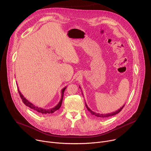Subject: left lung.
I'll list each match as a JSON object with an SVG mask.
<instances>
[{"mask_svg":"<svg viewBox=\"0 0 151 151\" xmlns=\"http://www.w3.org/2000/svg\"><path fill=\"white\" fill-rule=\"evenodd\" d=\"M79 88H81L80 87H79ZM124 106H125V104H124V106H122L121 107H120V108H119L118 110L116 111L115 112H112V113H109V114H99V113H96V112H94L92 111L89 108V107H88L87 103H85V106H86V107H87V108L88 111L93 115H94V116H96V117H97V118H108V117H110V116H114V115H115L118 114V113H119V112L121 111V110L123 109V107H124Z\"/></svg>","mask_w":151,"mask_h":151,"instance_id":"obj_1","label":"left lung"}]
</instances>
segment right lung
I'll use <instances>...</instances> for the list:
<instances>
[{"label": "right lung", "instance_id": "1", "mask_svg": "<svg viewBox=\"0 0 151 151\" xmlns=\"http://www.w3.org/2000/svg\"><path fill=\"white\" fill-rule=\"evenodd\" d=\"M66 88V87H64L62 90H61V100L60 101V102L58 103V104L55 106L54 107H53V108L52 109H43V108H41V107H39L35 105H34L33 104H32L31 102H30L29 100H27L23 96V94H21V93L19 91V88L18 87V93L19 94V96H20V97L21 99H22V101L24 103V104L25 105H26L27 106L29 107L30 109L37 112L39 114H53L54 112H55L56 111L60 109V107H61V104H62V101H63V96H64V91H65Z\"/></svg>", "mask_w": 151, "mask_h": 151}]
</instances>
